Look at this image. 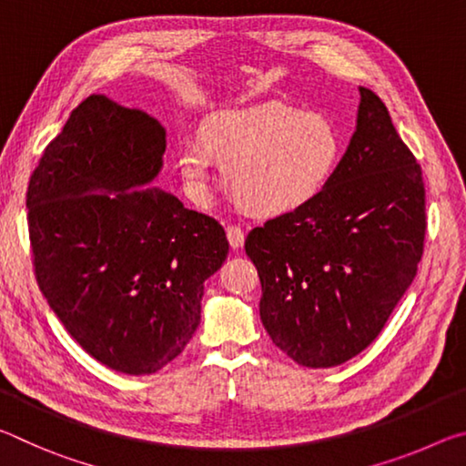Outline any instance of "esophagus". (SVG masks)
<instances>
[{"label": "esophagus", "instance_id": "obj_1", "mask_svg": "<svg viewBox=\"0 0 466 466\" xmlns=\"http://www.w3.org/2000/svg\"><path fill=\"white\" fill-rule=\"evenodd\" d=\"M226 234H228V242H230L232 248H242L244 230H242L240 226H228L226 228Z\"/></svg>", "mask_w": 466, "mask_h": 466}]
</instances>
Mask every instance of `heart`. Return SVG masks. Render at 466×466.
<instances>
[{
	"mask_svg": "<svg viewBox=\"0 0 466 466\" xmlns=\"http://www.w3.org/2000/svg\"><path fill=\"white\" fill-rule=\"evenodd\" d=\"M343 156L341 133L327 116L269 100L211 115L201 137L177 147L187 191L211 193L216 162L230 193L267 216L296 211L325 191Z\"/></svg>",
	"mask_w": 466,
	"mask_h": 466,
	"instance_id": "heart-1",
	"label": "heart"
}]
</instances>
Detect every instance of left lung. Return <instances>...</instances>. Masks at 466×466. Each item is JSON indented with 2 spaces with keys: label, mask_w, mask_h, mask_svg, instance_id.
<instances>
[{
  "label": "left lung",
  "mask_w": 466,
  "mask_h": 466,
  "mask_svg": "<svg viewBox=\"0 0 466 466\" xmlns=\"http://www.w3.org/2000/svg\"><path fill=\"white\" fill-rule=\"evenodd\" d=\"M356 133L317 199L267 219L244 248L261 279L263 327L306 368H330L374 341L415 279L425 188L372 90L360 88Z\"/></svg>",
  "instance_id": "left-lung-1"
}]
</instances>
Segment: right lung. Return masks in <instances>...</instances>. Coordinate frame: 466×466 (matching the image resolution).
I'll use <instances>...</instances> for the list:
<instances>
[{
  "label": "right lung",
  "mask_w": 466,
  "mask_h": 466,
  "mask_svg": "<svg viewBox=\"0 0 466 466\" xmlns=\"http://www.w3.org/2000/svg\"><path fill=\"white\" fill-rule=\"evenodd\" d=\"M167 129L92 94L45 147L26 191L35 273L77 343L123 374H154L201 320L224 228L152 187Z\"/></svg>",
  "instance_id": "1"
}]
</instances>
